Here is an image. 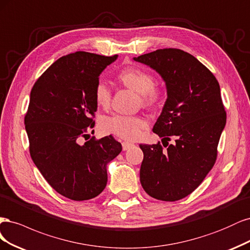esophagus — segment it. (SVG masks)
<instances>
[{
    "label": "esophagus",
    "mask_w": 250,
    "mask_h": 250,
    "mask_svg": "<svg viewBox=\"0 0 250 250\" xmlns=\"http://www.w3.org/2000/svg\"><path fill=\"white\" fill-rule=\"evenodd\" d=\"M132 146H134V144L131 143V142H128V141H124L123 142V149L124 150H127L128 148H131Z\"/></svg>",
    "instance_id": "1"
}]
</instances>
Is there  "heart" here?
Returning <instances> with one entry per match:
<instances>
[{"label":"heart","instance_id":"b5f03b06","mask_svg":"<svg viewBox=\"0 0 250 250\" xmlns=\"http://www.w3.org/2000/svg\"><path fill=\"white\" fill-rule=\"evenodd\" d=\"M118 80L128 89L140 94L144 106H151L160 99L159 88L154 85V78L147 71L138 68H126L118 75ZM94 100L100 107L107 108L111 103V91L107 84L99 82L94 89ZM147 126V122L141 116H126L114 114L104 116L100 122L101 131L104 134L128 140H136Z\"/></svg>","mask_w":250,"mask_h":250}]
</instances>
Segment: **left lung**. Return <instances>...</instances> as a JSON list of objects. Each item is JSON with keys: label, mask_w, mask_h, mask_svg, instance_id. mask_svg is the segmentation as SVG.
Returning a JSON list of instances; mask_svg holds the SVG:
<instances>
[{"label": "left lung", "mask_w": 250, "mask_h": 250, "mask_svg": "<svg viewBox=\"0 0 250 250\" xmlns=\"http://www.w3.org/2000/svg\"><path fill=\"white\" fill-rule=\"evenodd\" d=\"M133 59L163 79L167 99L152 132L162 140H174L169 146L167 142L166 149L160 143L140 144V183L156 199H182L199 186L215 164L227 123L219 83L203 63L182 50H157Z\"/></svg>", "instance_id": "1"}]
</instances>
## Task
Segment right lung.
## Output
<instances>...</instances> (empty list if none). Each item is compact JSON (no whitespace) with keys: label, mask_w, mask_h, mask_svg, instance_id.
Segmentation results:
<instances>
[{"label":"right lung","mask_w":250,"mask_h":250,"mask_svg":"<svg viewBox=\"0 0 250 250\" xmlns=\"http://www.w3.org/2000/svg\"><path fill=\"white\" fill-rule=\"evenodd\" d=\"M118 56L87 52L55 61L32 88L25 116L30 155L38 170L59 194L91 199L107 185V165L123 149L111 136L80 144L94 126V89L100 75Z\"/></svg>","instance_id":"right-lung-1"}]
</instances>
